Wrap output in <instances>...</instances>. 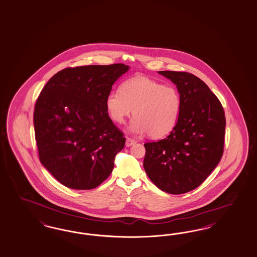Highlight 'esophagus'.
Returning a JSON list of instances; mask_svg holds the SVG:
<instances>
[{
	"label": "esophagus",
	"mask_w": 257,
	"mask_h": 257,
	"mask_svg": "<svg viewBox=\"0 0 257 257\" xmlns=\"http://www.w3.org/2000/svg\"><path fill=\"white\" fill-rule=\"evenodd\" d=\"M136 141L135 140H132V139H130V138H126V146L127 147H130V146H132L134 144H136Z\"/></svg>",
	"instance_id": "esophagus-1"
}]
</instances>
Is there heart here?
Segmentation results:
<instances>
[{
	"mask_svg": "<svg viewBox=\"0 0 257 257\" xmlns=\"http://www.w3.org/2000/svg\"><path fill=\"white\" fill-rule=\"evenodd\" d=\"M106 109L116 123H124L132 115L130 130L135 134L147 133L160 139L172 132L181 109V98L177 89L163 85L145 77L124 81L120 91H113L106 97Z\"/></svg>",
	"mask_w": 257,
	"mask_h": 257,
	"instance_id": "1",
	"label": "heart"
}]
</instances>
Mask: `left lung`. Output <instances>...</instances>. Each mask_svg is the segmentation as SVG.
<instances>
[{
    "label": "left lung",
    "instance_id": "8db88e82",
    "mask_svg": "<svg viewBox=\"0 0 257 257\" xmlns=\"http://www.w3.org/2000/svg\"><path fill=\"white\" fill-rule=\"evenodd\" d=\"M159 74L177 85L181 109L166 139L144 144L143 167L161 191L181 195L202 184L221 160L225 113L219 99L195 75L177 71Z\"/></svg>",
    "mask_w": 257,
    "mask_h": 257
}]
</instances>
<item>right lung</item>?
<instances>
[{
  "label": "right lung",
  "instance_id": "1",
  "mask_svg": "<svg viewBox=\"0 0 257 257\" xmlns=\"http://www.w3.org/2000/svg\"><path fill=\"white\" fill-rule=\"evenodd\" d=\"M128 70L122 63L69 67L42 90L34 110L39 158L62 185L91 190L112 173L125 138L105 102L115 80Z\"/></svg>",
  "mask_w": 257,
  "mask_h": 257
}]
</instances>
